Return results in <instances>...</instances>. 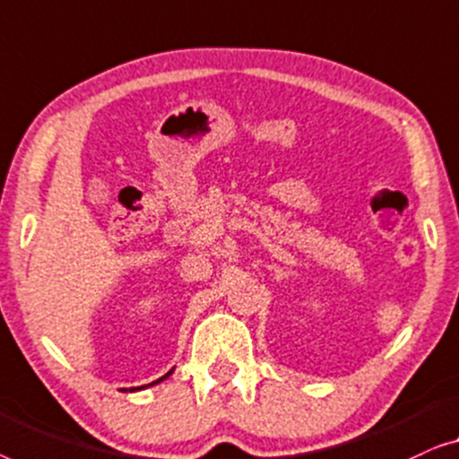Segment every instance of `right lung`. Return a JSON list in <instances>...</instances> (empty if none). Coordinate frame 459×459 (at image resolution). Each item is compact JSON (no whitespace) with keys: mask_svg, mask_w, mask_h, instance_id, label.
I'll return each mask as SVG.
<instances>
[{"mask_svg":"<svg viewBox=\"0 0 459 459\" xmlns=\"http://www.w3.org/2000/svg\"><path fill=\"white\" fill-rule=\"evenodd\" d=\"M170 372H172V370H170ZM170 372H168V374H164V377H162V378H158V380H156V383H160V380H164L166 377H170ZM156 383H152V385H156ZM145 386H147V385H145Z\"/></svg>","mask_w":459,"mask_h":459,"instance_id":"add662e5","label":"right lung"}]
</instances>
